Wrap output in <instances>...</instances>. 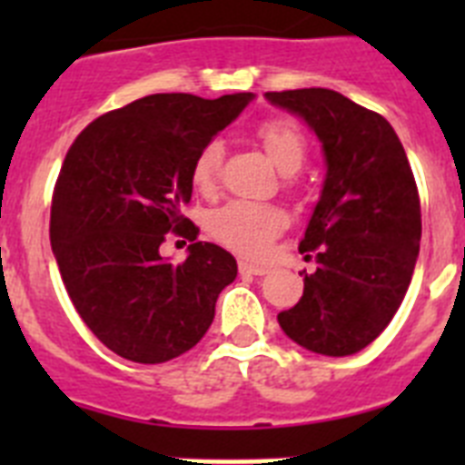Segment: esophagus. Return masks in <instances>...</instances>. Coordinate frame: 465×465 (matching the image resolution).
<instances>
[{
  "label": "esophagus",
  "mask_w": 465,
  "mask_h": 465,
  "mask_svg": "<svg viewBox=\"0 0 465 465\" xmlns=\"http://www.w3.org/2000/svg\"><path fill=\"white\" fill-rule=\"evenodd\" d=\"M240 272L242 274H256V277H261V274L268 272V268H262V265H253V262H249V261H240Z\"/></svg>",
  "instance_id": "1"
}]
</instances>
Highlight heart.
<instances>
[{
  "mask_svg": "<svg viewBox=\"0 0 465 465\" xmlns=\"http://www.w3.org/2000/svg\"><path fill=\"white\" fill-rule=\"evenodd\" d=\"M258 137L262 142V149L268 151L270 160L283 172L293 174L302 167L307 155V143L302 133L289 121H270L261 125ZM221 158H223V146L221 142H207L195 155L191 167L193 186L203 193H212L219 179ZM283 228V213L274 207L265 204L244 203V200H232L223 207L213 209L209 216V230L212 235L225 244L228 249L244 256H261L265 253L272 237Z\"/></svg>",
  "mask_w": 465,
  "mask_h": 465,
  "instance_id": "heart-1",
  "label": "heart"
}]
</instances>
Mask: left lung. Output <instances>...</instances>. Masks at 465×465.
Here are the masks:
<instances>
[{
    "label": "left lung",
    "instance_id": "obj_1",
    "mask_svg": "<svg viewBox=\"0 0 465 465\" xmlns=\"http://www.w3.org/2000/svg\"><path fill=\"white\" fill-rule=\"evenodd\" d=\"M265 100L305 123L326 160L300 242V252L316 249L319 268L277 322L307 351L351 356L389 326L414 272L421 207L408 155L386 118L335 90H283Z\"/></svg>",
    "mask_w": 465,
    "mask_h": 465
}]
</instances>
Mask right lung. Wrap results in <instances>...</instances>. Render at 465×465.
<instances>
[{
    "label": "right lung",
    "instance_id": "add662e5",
    "mask_svg": "<svg viewBox=\"0 0 465 465\" xmlns=\"http://www.w3.org/2000/svg\"><path fill=\"white\" fill-rule=\"evenodd\" d=\"M253 93L203 100L158 93L90 123L57 176L51 246L74 307L104 347L134 363L186 354L213 322L237 261L182 216L204 143ZM193 242L182 266L159 256L164 232Z\"/></svg>",
    "mask_w": 465,
    "mask_h": 465
}]
</instances>
